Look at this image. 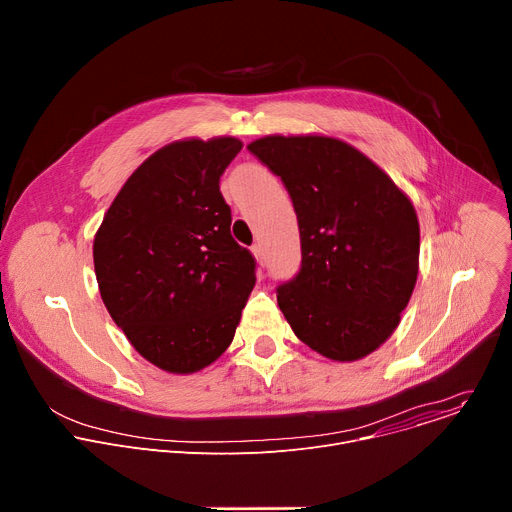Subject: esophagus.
Wrapping results in <instances>:
<instances>
[{
	"label": "esophagus",
	"instance_id": "1",
	"mask_svg": "<svg viewBox=\"0 0 512 512\" xmlns=\"http://www.w3.org/2000/svg\"><path fill=\"white\" fill-rule=\"evenodd\" d=\"M251 253L255 255L257 263H261V265H263V261H265V255H263V247H261V245H253V247H251Z\"/></svg>",
	"mask_w": 512,
	"mask_h": 512
}]
</instances>
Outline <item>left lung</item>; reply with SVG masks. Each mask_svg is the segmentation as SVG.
Wrapping results in <instances>:
<instances>
[{"mask_svg":"<svg viewBox=\"0 0 512 512\" xmlns=\"http://www.w3.org/2000/svg\"><path fill=\"white\" fill-rule=\"evenodd\" d=\"M253 152L294 202L302 269L277 287L294 334L318 354L354 362L385 344L419 273L411 198L354 145L322 135H265Z\"/></svg>","mask_w":512,"mask_h":512,"instance_id":"left-lung-1","label":"left lung"}]
</instances>
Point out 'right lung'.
Masks as SVG:
<instances>
[{
  "label": "right lung",
  "instance_id": "1",
  "mask_svg": "<svg viewBox=\"0 0 512 512\" xmlns=\"http://www.w3.org/2000/svg\"><path fill=\"white\" fill-rule=\"evenodd\" d=\"M241 148L231 135L164 145L127 178L95 233L107 312L172 375L198 373L229 348L255 285V261L231 237L218 186Z\"/></svg>",
  "mask_w": 512,
  "mask_h": 512
}]
</instances>
